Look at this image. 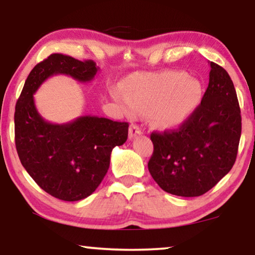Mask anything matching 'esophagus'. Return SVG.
I'll return each instance as SVG.
<instances>
[{"label": "esophagus", "mask_w": 255, "mask_h": 255, "mask_svg": "<svg viewBox=\"0 0 255 255\" xmlns=\"http://www.w3.org/2000/svg\"><path fill=\"white\" fill-rule=\"evenodd\" d=\"M142 133L141 128L138 127L137 124H131L130 128H128V138L134 139L137 135H140Z\"/></svg>", "instance_id": "34e87169"}]
</instances>
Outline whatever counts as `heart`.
I'll list each match as a JSON object with an SVG mask.
<instances>
[{
    "instance_id": "b5f03b06",
    "label": "heart",
    "mask_w": 255,
    "mask_h": 255,
    "mask_svg": "<svg viewBox=\"0 0 255 255\" xmlns=\"http://www.w3.org/2000/svg\"><path fill=\"white\" fill-rule=\"evenodd\" d=\"M200 82L181 71H166L128 79L115 99L128 116L149 115L153 128L173 130L189 118L201 102Z\"/></svg>"
}]
</instances>
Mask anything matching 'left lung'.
<instances>
[{
	"instance_id": "8db88e82",
	"label": "left lung",
	"mask_w": 255,
	"mask_h": 255,
	"mask_svg": "<svg viewBox=\"0 0 255 255\" xmlns=\"http://www.w3.org/2000/svg\"><path fill=\"white\" fill-rule=\"evenodd\" d=\"M209 86L201 104L177 128L152 132L154 151L148 170L159 187L182 197L201 196L235 165L242 116L228 72L210 62Z\"/></svg>"
}]
</instances>
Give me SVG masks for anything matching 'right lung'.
<instances>
[{
  "label": "right lung",
  "instance_id": "1",
  "mask_svg": "<svg viewBox=\"0 0 255 255\" xmlns=\"http://www.w3.org/2000/svg\"><path fill=\"white\" fill-rule=\"evenodd\" d=\"M92 60L51 54L30 72L15 108V142L19 160L41 189L62 201L92 195L109 169L111 151L128 139V123L81 116L53 124L40 116L33 94L50 76L65 74L80 82L95 78Z\"/></svg>",
  "mask_w": 255,
  "mask_h": 255
}]
</instances>
